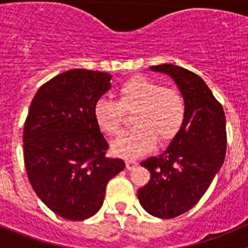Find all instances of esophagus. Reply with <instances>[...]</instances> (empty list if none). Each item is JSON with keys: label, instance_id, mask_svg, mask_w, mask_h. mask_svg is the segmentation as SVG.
I'll list each match as a JSON object with an SVG mask.
<instances>
[{"label": "esophagus", "instance_id": "34e87169", "mask_svg": "<svg viewBox=\"0 0 248 248\" xmlns=\"http://www.w3.org/2000/svg\"><path fill=\"white\" fill-rule=\"evenodd\" d=\"M137 161H134V159L132 158H127L126 159V169L127 170H132V169L134 168V167L137 166Z\"/></svg>", "mask_w": 248, "mask_h": 248}]
</instances>
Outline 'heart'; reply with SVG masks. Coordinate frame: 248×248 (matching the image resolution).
<instances>
[{
  "mask_svg": "<svg viewBox=\"0 0 248 248\" xmlns=\"http://www.w3.org/2000/svg\"><path fill=\"white\" fill-rule=\"evenodd\" d=\"M117 101L102 96L96 99L92 115L97 127L106 136L115 137L121 129L124 112H132L134 124L114 142L117 156L138 157L156 144L174 139L181 132L187 117L184 96L172 87L151 78L136 76L122 82L116 91Z\"/></svg>",
  "mask_w": 248,
  "mask_h": 248,
  "instance_id": "b5f03b06",
  "label": "heart"
}]
</instances>
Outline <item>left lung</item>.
Returning a JSON list of instances; mask_svg holds the SVG:
<instances>
[{
    "instance_id": "8db88e82",
    "label": "left lung",
    "mask_w": 248,
    "mask_h": 248,
    "mask_svg": "<svg viewBox=\"0 0 248 248\" xmlns=\"http://www.w3.org/2000/svg\"><path fill=\"white\" fill-rule=\"evenodd\" d=\"M150 68L169 74L187 106L185 126L166 151L140 163L151 174L150 181L138 189L140 204L152 216L168 219L201 201L223 164L226 116L222 104L196 73L175 64Z\"/></svg>"
}]
</instances>
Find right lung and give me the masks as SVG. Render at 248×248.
<instances>
[{
  "instance_id": "1",
  "label": "right lung",
  "mask_w": 248,
  "mask_h": 248,
  "mask_svg": "<svg viewBox=\"0 0 248 248\" xmlns=\"http://www.w3.org/2000/svg\"><path fill=\"white\" fill-rule=\"evenodd\" d=\"M111 76L71 69L42 85L24 126V162L32 188L59 216L82 221L104 201L109 180L124 169L108 158V142L92 108L110 89Z\"/></svg>"
}]
</instances>
